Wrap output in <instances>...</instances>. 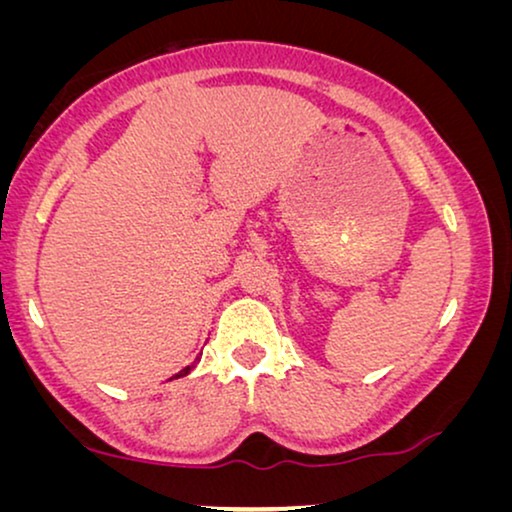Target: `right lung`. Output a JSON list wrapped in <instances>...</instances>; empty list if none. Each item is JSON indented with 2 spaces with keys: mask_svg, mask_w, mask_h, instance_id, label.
<instances>
[{
  "mask_svg": "<svg viewBox=\"0 0 512 512\" xmlns=\"http://www.w3.org/2000/svg\"><path fill=\"white\" fill-rule=\"evenodd\" d=\"M195 368V363H193V366H186L184 370H181V373L179 375H174V377H184V375H188V373H191V370Z\"/></svg>",
  "mask_w": 512,
  "mask_h": 512,
  "instance_id": "1",
  "label": "right lung"
}]
</instances>
